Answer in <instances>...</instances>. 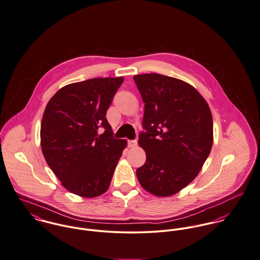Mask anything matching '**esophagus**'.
<instances>
[{
    "label": "esophagus",
    "instance_id": "1",
    "mask_svg": "<svg viewBox=\"0 0 260 260\" xmlns=\"http://www.w3.org/2000/svg\"><path fill=\"white\" fill-rule=\"evenodd\" d=\"M127 144H128V146H129V147H135V146H137L138 142H137V141H128V142H127Z\"/></svg>",
    "mask_w": 260,
    "mask_h": 260
}]
</instances>
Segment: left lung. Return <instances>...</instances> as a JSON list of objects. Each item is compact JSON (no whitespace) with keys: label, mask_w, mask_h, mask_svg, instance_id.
Segmentation results:
<instances>
[{"label":"left lung","mask_w":260,"mask_h":260,"mask_svg":"<svg viewBox=\"0 0 260 260\" xmlns=\"http://www.w3.org/2000/svg\"><path fill=\"white\" fill-rule=\"evenodd\" d=\"M144 104L139 144L146 154L137 176L146 191L166 198L199 174L213 144L210 109L191 85L159 74L134 76Z\"/></svg>","instance_id":"8db88e82"}]
</instances>
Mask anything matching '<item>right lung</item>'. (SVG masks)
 <instances>
[{"label": "right lung", "instance_id": "right-lung-1", "mask_svg": "<svg viewBox=\"0 0 260 260\" xmlns=\"http://www.w3.org/2000/svg\"><path fill=\"white\" fill-rule=\"evenodd\" d=\"M123 82L95 78L59 88L49 101L41 123V146L62 186L82 198L105 193L126 146L113 138L107 111ZM102 127L105 132L98 135Z\"/></svg>", "mask_w": 260, "mask_h": 260}]
</instances>
